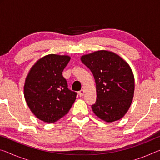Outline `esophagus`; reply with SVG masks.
<instances>
[{"label":"esophagus","instance_id":"1","mask_svg":"<svg viewBox=\"0 0 160 160\" xmlns=\"http://www.w3.org/2000/svg\"><path fill=\"white\" fill-rule=\"evenodd\" d=\"M84 92H85L84 90H81L79 91V92H78V95H79L80 97H82L83 95H84Z\"/></svg>","mask_w":160,"mask_h":160}]
</instances>
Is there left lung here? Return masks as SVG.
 Wrapping results in <instances>:
<instances>
[{"label": "left lung", "mask_w": 160, "mask_h": 160, "mask_svg": "<svg viewBox=\"0 0 160 160\" xmlns=\"http://www.w3.org/2000/svg\"><path fill=\"white\" fill-rule=\"evenodd\" d=\"M81 60L95 80L94 113L107 122L120 120L130 108L134 95L135 79L130 67L119 55L107 50L85 55Z\"/></svg>", "instance_id": "8db88e82"}]
</instances>
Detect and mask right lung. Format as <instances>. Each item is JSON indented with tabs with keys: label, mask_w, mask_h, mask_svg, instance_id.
I'll return each instance as SVG.
<instances>
[{
	"label": "right lung",
	"mask_w": 160,
	"mask_h": 160,
	"mask_svg": "<svg viewBox=\"0 0 160 160\" xmlns=\"http://www.w3.org/2000/svg\"><path fill=\"white\" fill-rule=\"evenodd\" d=\"M70 60L68 55H46L38 60L25 80V101L35 117L45 122L66 115L76 99L77 93L68 89L62 75Z\"/></svg>",
	"instance_id": "right-lung-1"
}]
</instances>
